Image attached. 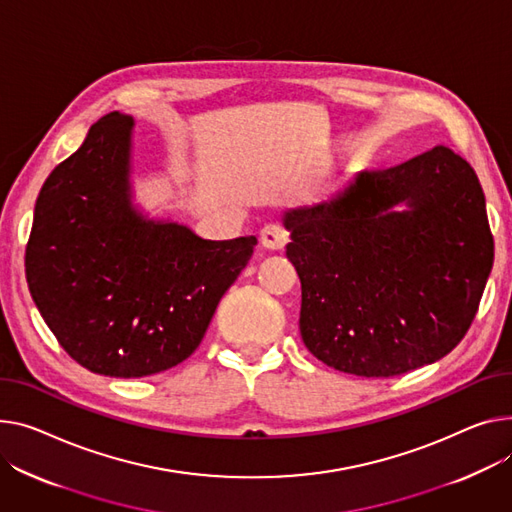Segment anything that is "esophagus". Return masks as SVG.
Returning <instances> with one entry per match:
<instances>
[{
    "mask_svg": "<svg viewBox=\"0 0 512 512\" xmlns=\"http://www.w3.org/2000/svg\"><path fill=\"white\" fill-rule=\"evenodd\" d=\"M259 241L265 249H271V251H280L286 247L288 243V232L284 226H280L278 222H271V224H265L259 232Z\"/></svg>",
    "mask_w": 512,
    "mask_h": 512,
    "instance_id": "34e87169",
    "label": "esophagus"
}]
</instances>
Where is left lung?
I'll return each instance as SVG.
<instances>
[{
  "label": "left lung",
  "instance_id": "obj_1",
  "mask_svg": "<svg viewBox=\"0 0 512 512\" xmlns=\"http://www.w3.org/2000/svg\"><path fill=\"white\" fill-rule=\"evenodd\" d=\"M403 200L411 210L393 213ZM284 226L302 342L356 377H395L447 356L494 263L482 185L449 146L362 170L317 206L286 212Z\"/></svg>",
  "mask_w": 512,
  "mask_h": 512
}]
</instances>
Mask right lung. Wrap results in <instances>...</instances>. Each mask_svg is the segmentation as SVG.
<instances>
[{
	"label": "right lung",
	"instance_id": "obj_1",
	"mask_svg": "<svg viewBox=\"0 0 512 512\" xmlns=\"http://www.w3.org/2000/svg\"><path fill=\"white\" fill-rule=\"evenodd\" d=\"M133 119L109 113L47 177L26 243V282L59 346L90 372L140 379L187 360L255 236L203 241L129 203Z\"/></svg>",
	"mask_w": 512,
	"mask_h": 512
}]
</instances>
